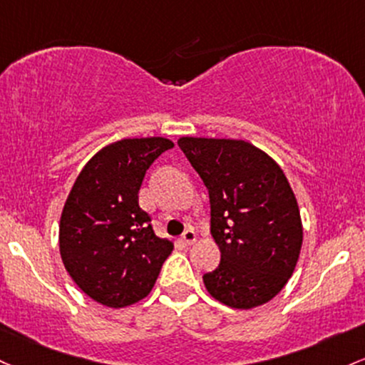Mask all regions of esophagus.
Segmentation results:
<instances>
[{
    "instance_id": "34e87169",
    "label": "esophagus",
    "mask_w": 365,
    "mask_h": 365,
    "mask_svg": "<svg viewBox=\"0 0 365 365\" xmlns=\"http://www.w3.org/2000/svg\"><path fill=\"white\" fill-rule=\"evenodd\" d=\"M195 239H197V235H195V232L192 230V228H189V230L183 232V235H182V239H180V241L185 244V246H190V244L195 242Z\"/></svg>"
}]
</instances>
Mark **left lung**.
<instances>
[{"label": "left lung", "instance_id": "8db88e82", "mask_svg": "<svg viewBox=\"0 0 365 365\" xmlns=\"http://www.w3.org/2000/svg\"><path fill=\"white\" fill-rule=\"evenodd\" d=\"M178 147L210 194L211 235L222 253L202 275L207 293L242 310L270 302L293 275L303 242L286 175L244 140L182 137Z\"/></svg>", "mask_w": 365, "mask_h": 365}]
</instances>
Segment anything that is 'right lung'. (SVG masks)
I'll use <instances>...</instances> for the list:
<instances>
[{"instance_id":"obj_1","label":"right lung","mask_w":365,"mask_h":365,"mask_svg":"<svg viewBox=\"0 0 365 365\" xmlns=\"http://www.w3.org/2000/svg\"><path fill=\"white\" fill-rule=\"evenodd\" d=\"M171 147L163 137L119 140L98 150L72 185L60 216V256L97 303L123 308L145 298L173 251L138 204L145 171Z\"/></svg>"}]
</instances>
